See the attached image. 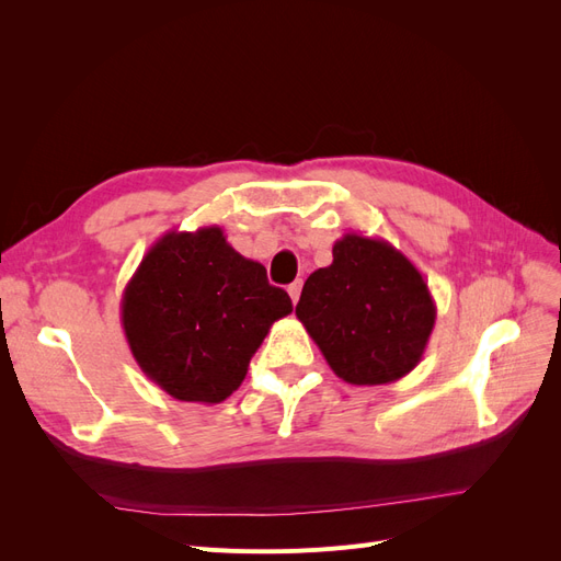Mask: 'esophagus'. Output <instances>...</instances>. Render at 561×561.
I'll return each instance as SVG.
<instances>
[{"mask_svg":"<svg viewBox=\"0 0 561 561\" xmlns=\"http://www.w3.org/2000/svg\"><path fill=\"white\" fill-rule=\"evenodd\" d=\"M287 293H290L293 304H297V301H299V295H301V280H295L290 287H287Z\"/></svg>","mask_w":561,"mask_h":561,"instance_id":"34e87169","label":"esophagus"}]
</instances>
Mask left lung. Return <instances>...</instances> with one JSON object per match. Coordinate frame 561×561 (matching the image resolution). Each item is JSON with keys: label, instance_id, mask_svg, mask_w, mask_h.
<instances>
[{"label": "left lung", "instance_id": "obj_1", "mask_svg": "<svg viewBox=\"0 0 561 561\" xmlns=\"http://www.w3.org/2000/svg\"><path fill=\"white\" fill-rule=\"evenodd\" d=\"M332 264L304 283L297 318L339 379L398 381L421 363L435 328V299L421 271L383 239L344 233Z\"/></svg>", "mask_w": 561, "mask_h": 561}]
</instances>
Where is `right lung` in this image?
I'll return each mask as SVG.
<instances>
[{
    "instance_id": "add662e5",
    "label": "right lung",
    "mask_w": 561,
    "mask_h": 561,
    "mask_svg": "<svg viewBox=\"0 0 561 561\" xmlns=\"http://www.w3.org/2000/svg\"><path fill=\"white\" fill-rule=\"evenodd\" d=\"M287 313V293L219 227L161 236L122 297L135 363L168 396L201 404L222 402L243 383L250 358Z\"/></svg>"
}]
</instances>
